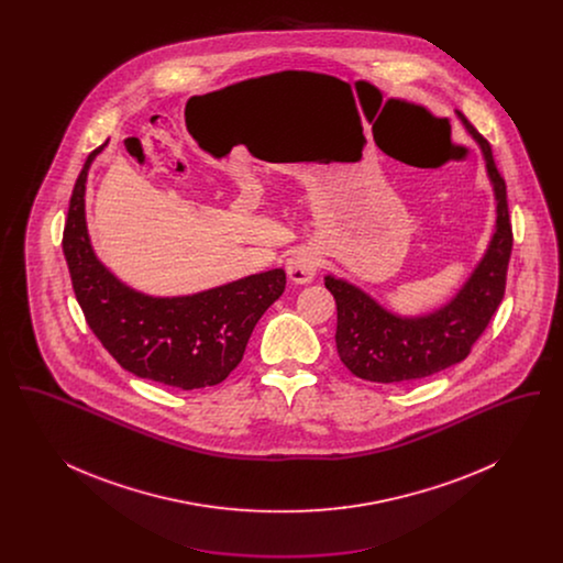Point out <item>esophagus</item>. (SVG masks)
Wrapping results in <instances>:
<instances>
[{
    "label": "esophagus",
    "mask_w": 563,
    "mask_h": 563,
    "mask_svg": "<svg viewBox=\"0 0 563 563\" xmlns=\"http://www.w3.org/2000/svg\"><path fill=\"white\" fill-rule=\"evenodd\" d=\"M319 269V257L310 249H299L287 260V274L297 285H306L317 276Z\"/></svg>",
    "instance_id": "obj_1"
}]
</instances>
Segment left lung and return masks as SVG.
I'll return each mask as SVG.
<instances>
[{"mask_svg":"<svg viewBox=\"0 0 563 563\" xmlns=\"http://www.w3.org/2000/svg\"><path fill=\"white\" fill-rule=\"evenodd\" d=\"M455 115L482 150L496 198L494 234L462 287L427 314H397L346 278L324 276V287L338 306V354L361 379L382 384L411 382L464 361L503 301L512 246L507 186L496 168L489 143L457 109Z\"/></svg>","mask_w":563,"mask_h":563,"instance_id":"left-lung-1","label":"left lung"}]
</instances>
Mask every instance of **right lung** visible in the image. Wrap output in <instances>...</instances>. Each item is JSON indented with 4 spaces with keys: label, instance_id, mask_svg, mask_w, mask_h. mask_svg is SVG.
<instances>
[{
    "label": "right lung",
    "instance_id": "add662e5",
    "mask_svg": "<svg viewBox=\"0 0 563 563\" xmlns=\"http://www.w3.org/2000/svg\"><path fill=\"white\" fill-rule=\"evenodd\" d=\"M106 145L81 166L63 232V253L86 322L120 367L136 377L181 390L214 386L236 369L255 324L285 291V269L173 297L122 283L97 257L86 225L88 170Z\"/></svg>",
    "mask_w": 563,
    "mask_h": 563
}]
</instances>
